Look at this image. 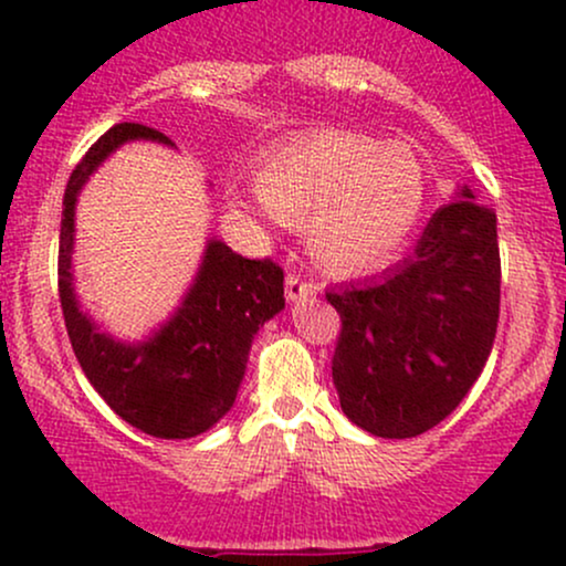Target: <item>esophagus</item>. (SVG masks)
<instances>
[{
    "label": "esophagus",
    "mask_w": 566,
    "mask_h": 566,
    "mask_svg": "<svg viewBox=\"0 0 566 566\" xmlns=\"http://www.w3.org/2000/svg\"><path fill=\"white\" fill-rule=\"evenodd\" d=\"M284 290H287V301H305V297L319 292V284L314 279L301 276L297 271H290L287 279H284Z\"/></svg>",
    "instance_id": "1"
}]
</instances>
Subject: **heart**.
I'll use <instances>...</instances> for the list:
<instances>
[{
    "label": "heart",
    "instance_id": "heart-1",
    "mask_svg": "<svg viewBox=\"0 0 566 566\" xmlns=\"http://www.w3.org/2000/svg\"><path fill=\"white\" fill-rule=\"evenodd\" d=\"M258 193L282 223H305V242L322 265L361 271L386 261L415 229L426 170L405 143L314 129L263 154Z\"/></svg>",
    "mask_w": 566,
    "mask_h": 566
}]
</instances>
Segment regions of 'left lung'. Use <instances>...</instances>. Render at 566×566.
Segmentation results:
<instances>
[{
    "mask_svg": "<svg viewBox=\"0 0 566 566\" xmlns=\"http://www.w3.org/2000/svg\"><path fill=\"white\" fill-rule=\"evenodd\" d=\"M439 207L412 255L380 279L329 290L340 314L333 382L350 423L382 439L428 431L484 369L500 316L497 218Z\"/></svg>",
    "mask_w": 566,
    "mask_h": 566,
    "instance_id": "obj_1",
    "label": "left lung"
}]
</instances>
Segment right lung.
Segmentation results:
<instances>
[{
	"mask_svg": "<svg viewBox=\"0 0 566 566\" xmlns=\"http://www.w3.org/2000/svg\"><path fill=\"white\" fill-rule=\"evenodd\" d=\"M135 138L170 143L159 129L122 122L103 133L71 172L63 193L57 295L76 359L108 407L157 439H188L207 431L229 412L244 378L252 337L284 308L282 265L237 255L210 242L205 263L170 324L140 346H122L101 335L76 308L71 290L76 193L116 146Z\"/></svg>",
	"mask_w": 566,
	"mask_h": 566,
	"instance_id": "add662e5",
	"label": "right lung"
}]
</instances>
